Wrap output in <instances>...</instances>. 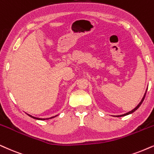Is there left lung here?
Returning <instances> with one entry per match:
<instances>
[{"mask_svg": "<svg viewBox=\"0 0 154 154\" xmlns=\"http://www.w3.org/2000/svg\"><path fill=\"white\" fill-rule=\"evenodd\" d=\"M148 89V88H147ZM147 89H146V92H145V94H144V95H143V98H142V100H141V102H139V104L137 105V106H136L135 108L134 109H132L131 111H130V112H127V113H126V114H122V115H117V116H116V117H119V116H126V115H129V114H132V113L133 112H135L136 110H137L138 109H139V107L140 106H141V104H142V102H143V100H144V98H145V96H146V91H147Z\"/></svg>", "mask_w": 154, "mask_h": 154, "instance_id": "1", "label": "left lung"}]
</instances>
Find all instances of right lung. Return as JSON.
I'll list each match as a JSON object with an SVG mask.
<instances>
[{
    "mask_svg": "<svg viewBox=\"0 0 154 154\" xmlns=\"http://www.w3.org/2000/svg\"><path fill=\"white\" fill-rule=\"evenodd\" d=\"M28 114V115L29 116H30V117L33 118V119H38V120H47V119H52V118L55 117V116H57V115H56V116H52V117H50V118H47V119H42V118H38V117H35V116H32V115H30V114Z\"/></svg>",
    "mask_w": 154,
    "mask_h": 154,
    "instance_id": "obj_1",
    "label": "right lung"
}]
</instances>
